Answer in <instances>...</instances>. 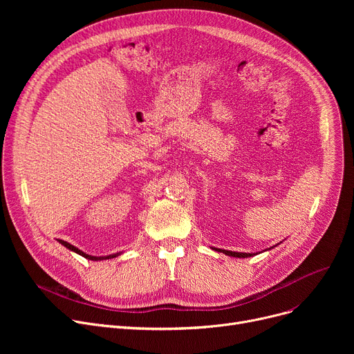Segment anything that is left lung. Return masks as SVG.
<instances>
[{
    "label": "left lung",
    "mask_w": 354,
    "mask_h": 354,
    "mask_svg": "<svg viewBox=\"0 0 354 354\" xmlns=\"http://www.w3.org/2000/svg\"><path fill=\"white\" fill-rule=\"evenodd\" d=\"M280 244H281V243H280ZM280 244H277V245H280ZM277 245H274V247H277ZM274 247H271V248H274ZM271 248H267V250H264V251H268V250H271ZM212 250H215V251H218V252H222V254H225V255H228V257H235V258H248V257H254V255H257V254H261V252H255V254H252V252H235V251L221 250V248H212Z\"/></svg>",
    "instance_id": "obj_1"
}]
</instances>
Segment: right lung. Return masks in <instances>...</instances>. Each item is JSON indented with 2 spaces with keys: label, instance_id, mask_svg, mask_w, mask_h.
<instances>
[{
  "label": "right lung",
  "instance_id": "1",
  "mask_svg": "<svg viewBox=\"0 0 354 354\" xmlns=\"http://www.w3.org/2000/svg\"><path fill=\"white\" fill-rule=\"evenodd\" d=\"M59 243L62 244V245H64L67 250H70V251H73V252H76V254H79V255H82V257H84V258H87V259H91V261H102V259H110V258H116V257H119L122 252H116V254H110V255H102V257H96V255H88V254H86V252H83L82 250H79L77 247H74V245H71L70 243H67V241H63V239H59Z\"/></svg>",
  "mask_w": 354,
  "mask_h": 354
}]
</instances>
